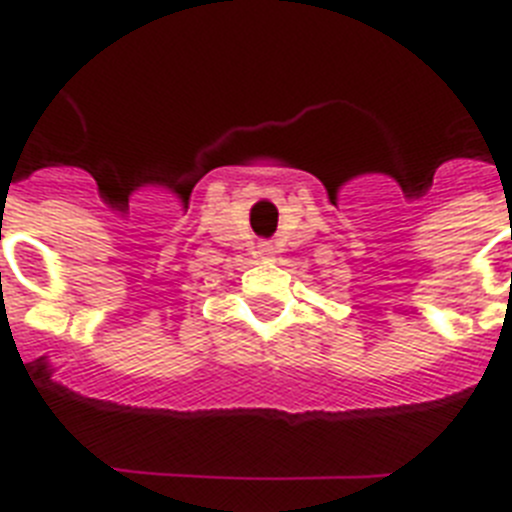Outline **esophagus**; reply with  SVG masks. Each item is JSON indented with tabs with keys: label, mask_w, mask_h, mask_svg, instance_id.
<instances>
[{
	"label": "esophagus",
	"mask_w": 512,
	"mask_h": 512,
	"mask_svg": "<svg viewBox=\"0 0 512 512\" xmlns=\"http://www.w3.org/2000/svg\"><path fill=\"white\" fill-rule=\"evenodd\" d=\"M261 253H271V246H269V243H261Z\"/></svg>",
	"instance_id": "esophagus-1"
}]
</instances>
